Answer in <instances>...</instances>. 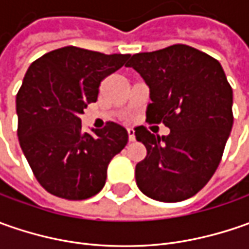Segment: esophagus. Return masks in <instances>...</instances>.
Instances as JSON below:
<instances>
[{
  "instance_id": "obj_1",
  "label": "esophagus",
  "mask_w": 249,
  "mask_h": 249,
  "mask_svg": "<svg viewBox=\"0 0 249 249\" xmlns=\"http://www.w3.org/2000/svg\"><path fill=\"white\" fill-rule=\"evenodd\" d=\"M127 136H129V141H134L136 140V134H134V130L127 129Z\"/></svg>"
}]
</instances>
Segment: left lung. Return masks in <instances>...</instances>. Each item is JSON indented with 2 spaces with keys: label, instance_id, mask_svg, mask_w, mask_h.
Listing matches in <instances>:
<instances>
[{
  "label": "left lung",
  "instance_id": "1",
  "mask_svg": "<svg viewBox=\"0 0 249 249\" xmlns=\"http://www.w3.org/2000/svg\"><path fill=\"white\" fill-rule=\"evenodd\" d=\"M149 87L147 120L163 123L169 136L136 129L147 157L136 165V181L149 198L184 201L205 186L220 163L233 127V90L222 65L184 44L134 53L127 63Z\"/></svg>",
  "mask_w": 249,
  "mask_h": 249
}]
</instances>
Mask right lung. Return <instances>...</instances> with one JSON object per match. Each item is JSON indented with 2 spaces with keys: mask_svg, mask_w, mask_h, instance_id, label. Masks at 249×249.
I'll use <instances>...</instances> for the list:
<instances>
[{
  "mask_svg": "<svg viewBox=\"0 0 249 249\" xmlns=\"http://www.w3.org/2000/svg\"><path fill=\"white\" fill-rule=\"evenodd\" d=\"M130 53L63 47L36 59L16 94L18 137L37 181L71 201L98 194L110 159L127 144V131L108 122L89 134L80 115L98 98L101 82Z\"/></svg>",
  "mask_w": 249,
  "mask_h": 249,
  "instance_id": "right-lung-1",
  "label": "right lung"
}]
</instances>
